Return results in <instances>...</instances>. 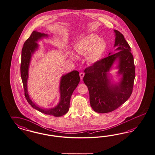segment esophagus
Masks as SVG:
<instances>
[{"instance_id":"1","label":"esophagus","mask_w":155,"mask_h":155,"mask_svg":"<svg viewBox=\"0 0 155 155\" xmlns=\"http://www.w3.org/2000/svg\"><path fill=\"white\" fill-rule=\"evenodd\" d=\"M84 73H80V78H81V80H82V79H83V78H84Z\"/></svg>"}]
</instances>
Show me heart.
<instances>
[{
  "label": "heart",
  "instance_id": "1",
  "mask_svg": "<svg viewBox=\"0 0 155 155\" xmlns=\"http://www.w3.org/2000/svg\"><path fill=\"white\" fill-rule=\"evenodd\" d=\"M106 48V44L100 41L98 36L89 34L80 38L75 44V49L79 54H87V60L91 63H95L100 60Z\"/></svg>",
  "mask_w": 155,
  "mask_h": 155
}]
</instances>
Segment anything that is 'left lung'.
Instances as JSON below:
<instances>
[{"label": "left lung", "mask_w": 155, "mask_h": 155, "mask_svg": "<svg viewBox=\"0 0 155 155\" xmlns=\"http://www.w3.org/2000/svg\"><path fill=\"white\" fill-rule=\"evenodd\" d=\"M115 33L117 53L97 61L84 70V82L89 91L90 106L98 113L111 112L126 102L131 96L135 77L134 57L124 36L117 30ZM118 69V82H114L109 72Z\"/></svg>", "instance_id": "left-lung-1"}]
</instances>
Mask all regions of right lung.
<instances>
[{
  "mask_svg": "<svg viewBox=\"0 0 155 155\" xmlns=\"http://www.w3.org/2000/svg\"><path fill=\"white\" fill-rule=\"evenodd\" d=\"M49 36V35L48 34L34 31L30 37L24 42L21 51V77L23 84L25 97L29 104L33 108L47 115H53L54 117H61L69 111L71 95L80 83V75L78 71H73L62 75L59 86L60 101L54 107L45 108L39 106L36 103L33 102L28 93L27 86L28 73L32 56L38 49L39 45L38 42L42 38H48Z\"/></svg>",
  "mask_w": 155,
  "mask_h": 155,
  "instance_id": "obj_1",
  "label": "right lung"
}]
</instances>
